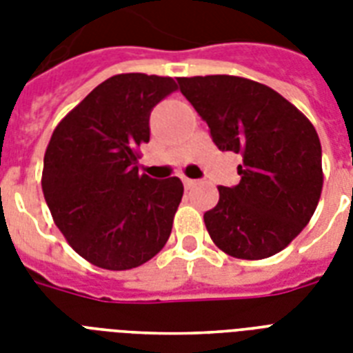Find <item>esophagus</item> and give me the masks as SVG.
I'll return each instance as SVG.
<instances>
[{
	"label": "esophagus",
	"instance_id": "esophagus-1",
	"mask_svg": "<svg viewBox=\"0 0 353 353\" xmlns=\"http://www.w3.org/2000/svg\"><path fill=\"white\" fill-rule=\"evenodd\" d=\"M199 181H196V179H188V177H183V185H185V188H194L196 185H198Z\"/></svg>",
	"mask_w": 353,
	"mask_h": 353
}]
</instances>
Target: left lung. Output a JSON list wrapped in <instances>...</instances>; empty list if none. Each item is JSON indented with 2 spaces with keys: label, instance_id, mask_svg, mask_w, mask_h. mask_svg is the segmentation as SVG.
Returning <instances> with one entry per match:
<instances>
[{
  "label": "left lung",
  "instance_id": "8db88e82",
  "mask_svg": "<svg viewBox=\"0 0 353 353\" xmlns=\"http://www.w3.org/2000/svg\"><path fill=\"white\" fill-rule=\"evenodd\" d=\"M221 152L240 154V183L220 187L205 212L210 238L234 258L260 260L307 225L323 190L315 128L291 102L254 80L209 74L177 80Z\"/></svg>",
  "mask_w": 353,
  "mask_h": 353
}]
</instances>
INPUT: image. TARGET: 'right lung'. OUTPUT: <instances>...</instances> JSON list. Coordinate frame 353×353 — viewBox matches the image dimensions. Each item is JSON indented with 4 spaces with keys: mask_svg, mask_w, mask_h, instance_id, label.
I'll list each match as a JSON object with an SVG mask.
<instances>
[{
    "mask_svg": "<svg viewBox=\"0 0 353 353\" xmlns=\"http://www.w3.org/2000/svg\"><path fill=\"white\" fill-rule=\"evenodd\" d=\"M176 90L170 77L115 74L52 132L43 198L69 245L97 268L143 265L170 236L183 183L139 174L137 146L150 141L155 104Z\"/></svg>",
    "mask_w": 353,
    "mask_h": 353,
    "instance_id": "add662e5",
    "label": "right lung"
}]
</instances>
